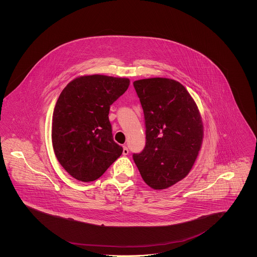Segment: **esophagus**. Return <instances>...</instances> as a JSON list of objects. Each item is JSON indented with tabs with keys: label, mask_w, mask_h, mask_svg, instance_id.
Here are the masks:
<instances>
[{
	"label": "esophagus",
	"mask_w": 257,
	"mask_h": 257,
	"mask_svg": "<svg viewBox=\"0 0 257 257\" xmlns=\"http://www.w3.org/2000/svg\"><path fill=\"white\" fill-rule=\"evenodd\" d=\"M123 155H128V153H129V150H128V148L126 146H123Z\"/></svg>",
	"instance_id": "esophagus-1"
}]
</instances>
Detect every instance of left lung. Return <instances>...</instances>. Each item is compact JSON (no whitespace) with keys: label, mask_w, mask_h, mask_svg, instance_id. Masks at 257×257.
<instances>
[{"label":"left lung","mask_w":257,"mask_h":257,"mask_svg":"<svg viewBox=\"0 0 257 257\" xmlns=\"http://www.w3.org/2000/svg\"><path fill=\"white\" fill-rule=\"evenodd\" d=\"M146 119L147 144L133 159L145 182L164 190L185 178L203 140V122L195 100L169 78L135 81Z\"/></svg>","instance_id":"left-lung-1"}]
</instances>
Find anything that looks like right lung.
I'll use <instances>...</instances> for the list:
<instances>
[{
    "label": "right lung",
    "instance_id": "obj_1",
    "mask_svg": "<svg viewBox=\"0 0 257 257\" xmlns=\"http://www.w3.org/2000/svg\"><path fill=\"white\" fill-rule=\"evenodd\" d=\"M128 78L84 75L65 86L52 119V144L61 167L79 181L98 179L122 154L112 138L110 106L127 90Z\"/></svg>",
    "mask_w": 257,
    "mask_h": 257
}]
</instances>
